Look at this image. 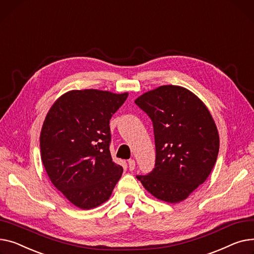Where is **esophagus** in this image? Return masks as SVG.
<instances>
[{"instance_id": "1", "label": "esophagus", "mask_w": 254, "mask_h": 254, "mask_svg": "<svg viewBox=\"0 0 254 254\" xmlns=\"http://www.w3.org/2000/svg\"><path fill=\"white\" fill-rule=\"evenodd\" d=\"M128 167H129V169L132 171V170H134V168H135V161H134L133 159H130L129 161H128Z\"/></svg>"}]
</instances>
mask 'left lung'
Wrapping results in <instances>:
<instances>
[{
  "instance_id": "1",
  "label": "left lung",
  "mask_w": 254,
  "mask_h": 254,
  "mask_svg": "<svg viewBox=\"0 0 254 254\" xmlns=\"http://www.w3.org/2000/svg\"><path fill=\"white\" fill-rule=\"evenodd\" d=\"M135 103L151 118L156 144L154 170L137 180L155 198L182 202L214 167L219 136L213 118L197 95L181 86H160Z\"/></svg>"
}]
</instances>
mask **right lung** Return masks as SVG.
<instances>
[{
    "mask_svg": "<svg viewBox=\"0 0 254 254\" xmlns=\"http://www.w3.org/2000/svg\"><path fill=\"white\" fill-rule=\"evenodd\" d=\"M127 97V92L70 90L45 118L40 134L45 170L53 186L83 210L108 201L123 173L111 156L110 120Z\"/></svg>",
    "mask_w": 254,
    "mask_h": 254,
    "instance_id": "add662e5",
    "label": "right lung"
}]
</instances>
